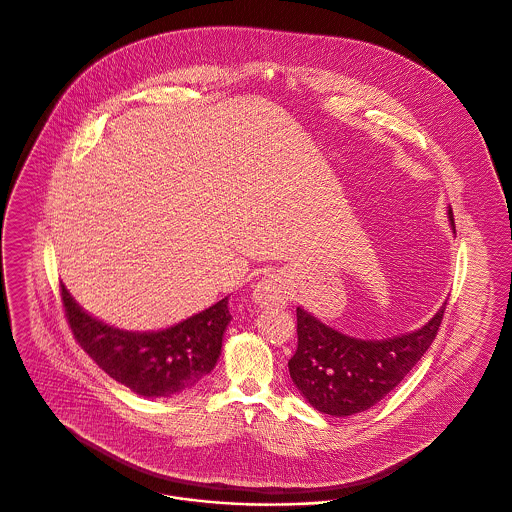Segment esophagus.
Segmentation results:
<instances>
[{
    "label": "esophagus",
    "instance_id": "34e87169",
    "mask_svg": "<svg viewBox=\"0 0 512 512\" xmlns=\"http://www.w3.org/2000/svg\"><path fill=\"white\" fill-rule=\"evenodd\" d=\"M253 300L259 308L282 306L286 302V292L280 284V278L275 275L263 276L253 290Z\"/></svg>",
    "mask_w": 512,
    "mask_h": 512
}]
</instances>
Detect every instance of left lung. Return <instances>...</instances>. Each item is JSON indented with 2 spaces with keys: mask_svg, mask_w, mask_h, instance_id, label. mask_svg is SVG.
<instances>
[{
  "mask_svg": "<svg viewBox=\"0 0 512 512\" xmlns=\"http://www.w3.org/2000/svg\"><path fill=\"white\" fill-rule=\"evenodd\" d=\"M448 222L456 234L454 214ZM446 302L419 329L388 339H358L296 308L298 349L288 360L294 386L321 413L349 417L376 405L395 390L423 358L438 333Z\"/></svg>",
  "mask_w": 512,
  "mask_h": 512,
  "instance_id": "left-lung-1",
  "label": "left lung"
}]
</instances>
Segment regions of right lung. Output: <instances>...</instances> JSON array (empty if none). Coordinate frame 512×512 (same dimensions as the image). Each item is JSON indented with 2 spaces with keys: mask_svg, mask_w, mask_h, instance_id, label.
I'll return each instance as SVG.
<instances>
[{
  "mask_svg": "<svg viewBox=\"0 0 512 512\" xmlns=\"http://www.w3.org/2000/svg\"><path fill=\"white\" fill-rule=\"evenodd\" d=\"M66 317L81 349L113 380L144 397H171L210 374L232 321L228 296L158 331H128L87 314L62 284Z\"/></svg>",
  "mask_w": 512,
  "mask_h": 512,
  "instance_id": "obj_1",
  "label": "right lung"
}]
</instances>
